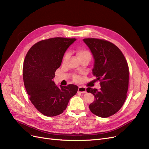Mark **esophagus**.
<instances>
[{
    "mask_svg": "<svg viewBox=\"0 0 149 149\" xmlns=\"http://www.w3.org/2000/svg\"><path fill=\"white\" fill-rule=\"evenodd\" d=\"M78 92H79L81 93H86V88L84 86H80L78 87Z\"/></svg>",
    "mask_w": 149,
    "mask_h": 149,
    "instance_id": "esophagus-1",
    "label": "esophagus"
}]
</instances>
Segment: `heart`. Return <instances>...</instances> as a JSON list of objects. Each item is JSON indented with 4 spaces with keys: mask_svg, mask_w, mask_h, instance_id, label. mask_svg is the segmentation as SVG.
Wrapping results in <instances>:
<instances>
[{
    "mask_svg": "<svg viewBox=\"0 0 149 149\" xmlns=\"http://www.w3.org/2000/svg\"><path fill=\"white\" fill-rule=\"evenodd\" d=\"M76 55H77L78 59H80V58H85V57L89 58L90 59H91V53H90V52H89L88 50H86V49H78V50L76 51ZM68 57V53H66L63 57V63H65ZM73 79L74 80V81L78 82L80 80V77L78 75H74Z\"/></svg>",
    "mask_w": 149,
    "mask_h": 149,
    "instance_id": "b5f03b06",
    "label": "heart"
}]
</instances>
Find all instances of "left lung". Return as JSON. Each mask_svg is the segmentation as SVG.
<instances>
[{"mask_svg": "<svg viewBox=\"0 0 149 149\" xmlns=\"http://www.w3.org/2000/svg\"><path fill=\"white\" fill-rule=\"evenodd\" d=\"M94 58L93 74L101 81V89L87 88L94 101L89 104L92 113L101 118L114 114L123 106L129 86L127 62L119 48L104 40L84 38Z\"/></svg>", "mask_w": 149, "mask_h": 149, "instance_id": "obj_1", "label": "left lung"}]
</instances>
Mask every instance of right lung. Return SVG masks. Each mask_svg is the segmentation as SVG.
Segmentation results:
<instances>
[{
	"instance_id": "add662e5",
	"label": "right lung",
	"mask_w": 149,
	"mask_h": 149,
	"mask_svg": "<svg viewBox=\"0 0 149 149\" xmlns=\"http://www.w3.org/2000/svg\"><path fill=\"white\" fill-rule=\"evenodd\" d=\"M76 40L56 37L42 40L31 47L25 56L23 79L26 93L34 106L46 116L63 113L78 91L77 86H58L53 80L66 49Z\"/></svg>"
}]
</instances>
